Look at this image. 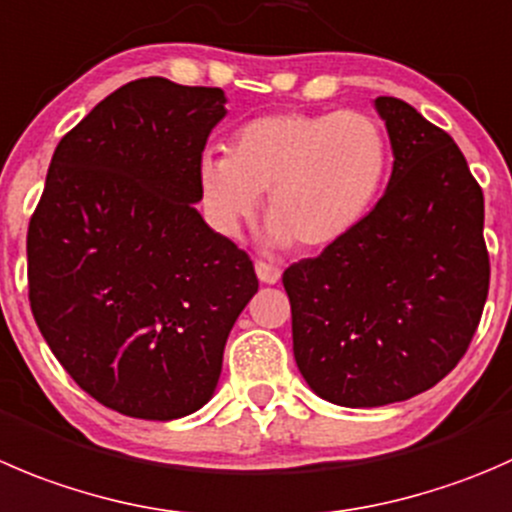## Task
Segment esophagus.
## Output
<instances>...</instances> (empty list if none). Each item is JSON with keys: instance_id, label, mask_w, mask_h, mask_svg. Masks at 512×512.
<instances>
[{"instance_id": "esophagus-1", "label": "esophagus", "mask_w": 512, "mask_h": 512, "mask_svg": "<svg viewBox=\"0 0 512 512\" xmlns=\"http://www.w3.org/2000/svg\"><path fill=\"white\" fill-rule=\"evenodd\" d=\"M255 272H257V277H260V282H265V285H275L282 275L280 267L270 265V262H262V260L255 262Z\"/></svg>"}]
</instances>
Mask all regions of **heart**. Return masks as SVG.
<instances>
[{
    "mask_svg": "<svg viewBox=\"0 0 512 512\" xmlns=\"http://www.w3.org/2000/svg\"><path fill=\"white\" fill-rule=\"evenodd\" d=\"M388 175L385 132L362 112H282L242 124L227 157L197 170L210 225L235 237L267 195L270 240L307 252L352 235L377 205Z\"/></svg>",
    "mask_w": 512,
    "mask_h": 512,
    "instance_id": "heart-1",
    "label": "heart"
}]
</instances>
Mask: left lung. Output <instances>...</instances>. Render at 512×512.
I'll return each instance as SVG.
<instances>
[{
    "label": "left lung",
    "instance_id": "8db88e82",
    "mask_svg": "<svg viewBox=\"0 0 512 512\" xmlns=\"http://www.w3.org/2000/svg\"><path fill=\"white\" fill-rule=\"evenodd\" d=\"M393 175L340 245L282 275L292 352L327 403L380 408L438 385L468 350L490 285L483 190L463 152L408 102L377 97Z\"/></svg>",
    "mask_w": 512,
    "mask_h": 512
}]
</instances>
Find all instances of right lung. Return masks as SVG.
Wrapping results in <instances>:
<instances>
[{
    "mask_svg": "<svg viewBox=\"0 0 512 512\" xmlns=\"http://www.w3.org/2000/svg\"><path fill=\"white\" fill-rule=\"evenodd\" d=\"M225 102L165 77L119 87L62 137L29 220L39 332L84 393L130 418L200 410L257 292L247 252L195 210Z\"/></svg>",
    "mask_w": 512,
    "mask_h": 512,
    "instance_id": "add662e5",
    "label": "right lung"
}]
</instances>
